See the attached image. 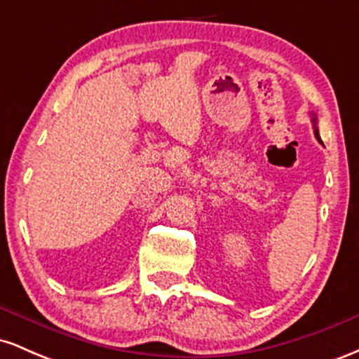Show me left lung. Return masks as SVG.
<instances>
[{
  "mask_svg": "<svg viewBox=\"0 0 359 359\" xmlns=\"http://www.w3.org/2000/svg\"><path fill=\"white\" fill-rule=\"evenodd\" d=\"M316 121H317V119H316V116H312V123H314V135H316V138H317V142H319V143H323V142H320V137H319V131H317V126H316Z\"/></svg>",
  "mask_w": 359,
  "mask_h": 359,
  "instance_id": "8db88e82",
  "label": "left lung"
}]
</instances>
